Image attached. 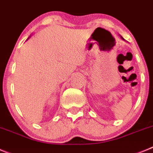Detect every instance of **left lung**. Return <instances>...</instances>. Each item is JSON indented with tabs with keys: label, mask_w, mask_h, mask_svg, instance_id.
<instances>
[{
	"label": "left lung",
	"mask_w": 153,
	"mask_h": 153,
	"mask_svg": "<svg viewBox=\"0 0 153 153\" xmlns=\"http://www.w3.org/2000/svg\"><path fill=\"white\" fill-rule=\"evenodd\" d=\"M121 38H122V39H123V37H121Z\"/></svg>",
	"instance_id": "8db88e82"
}]
</instances>
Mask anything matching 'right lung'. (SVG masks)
Returning <instances> with one entry per match:
<instances>
[{
  "mask_svg": "<svg viewBox=\"0 0 153 153\" xmlns=\"http://www.w3.org/2000/svg\"><path fill=\"white\" fill-rule=\"evenodd\" d=\"M28 39H29V38H28Z\"/></svg>",
  "mask_w": 153,
  "mask_h": 153,
  "instance_id": "obj_1",
  "label": "right lung"
}]
</instances>
